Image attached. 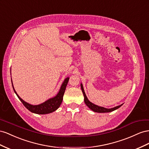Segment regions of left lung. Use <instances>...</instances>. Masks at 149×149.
Segmentation results:
<instances>
[{"mask_svg":"<svg viewBox=\"0 0 149 149\" xmlns=\"http://www.w3.org/2000/svg\"><path fill=\"white\" fill-rule=\"evenodd\" d=\"M80 87H81V89H82V91L83 93V95L84 97V102L85 104H86V105L87 107L91 109L92 111L95 112H98V113H106V112H112L115 110H117V109H118L119 107H120L122 105V104L120 105H118L116 106V107L111 108V109H107V108H105L103 107H100L99 105H97L94 104L92 103L91 101H89L88 98L86 96V93H85L84 91V89L83 87V85L82 84H80Z\"/></svg>","mask_w":149,"mask_h":149,"instance_id":"1","label":"left lung"}]
</instances>
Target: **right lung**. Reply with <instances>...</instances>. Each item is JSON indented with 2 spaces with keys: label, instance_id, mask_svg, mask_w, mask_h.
I'll return each instance as SVG.
<instances>
[{
  "label": "right lung",
  "instance_id": "obj_1",
  "mask_svg": "<svg viewBox=\"0 0 149 149\" xmlns=\"http://www.w3.org/2000/svg\"><path fill=\"white\" fill-rule=\"evenodd\" d=\"M69 77H67L66 79H64L63 83L61 85L60 89H59L58 92L57 93V94L56 96L52 97V98H50L48 100H47L45 102H44L40 104L34 105H32L26 102H25L19 96L17 93L16 91H15L14 87L13 86V84H12V78H11L12 87H13L14 92L15 93L17 96L18 97L19 100L22 102V103L24 104V105L29 110V111L37 114H47V113H52L54 111H56V110L60 107V105L62 104V102L63 100V96L65 93V88L68 84V82H69Z\"/></svg>",
  "mask_w": 149,
  "mask_h": 149
}]
</instances>
